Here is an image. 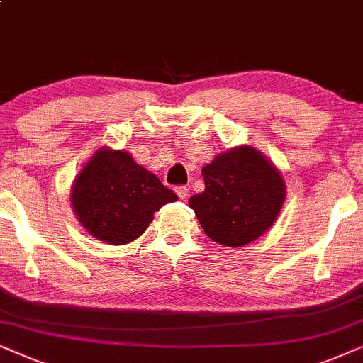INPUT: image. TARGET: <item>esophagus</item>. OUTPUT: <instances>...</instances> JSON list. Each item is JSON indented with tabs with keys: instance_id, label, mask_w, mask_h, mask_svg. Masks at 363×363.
<instances>
[{
	"instance_id": "1",
	"label": "esophagus",
	"mask_w": 363,
	"mask_h": 363,
	"mask_svg": "<svg viewBox=\"0 0 363 363\" xmlns=\"http://www.w3.org/2000/svg\"><path fill=\"white\" fill-rule=\"evenodd\" d=\"M174 191H176L179 199H186L187 194H189V189H187L186 186H176V187H174Z\"/></svg>"
}]
</instances>
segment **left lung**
<instances>
[{"mask_svg": "<svg viewBox=\"0 0 363 363\" xmlns=\"http://www.w3.org/2000/svg\"><path fill=\"white\" fill-rule=\"evenodd\" d=\"M206 189L189 199L207 238L242 247L262 235L282 209L286 186L277 169L249 146L219 154L202 167Z\"/></svg>", "mask_w": 363, "mask_h": 363, "instance_id": "obj_1", "label": "left lung"}]
</instances>
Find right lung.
Instances as JSON below:
<instances>
[{"label":"right lung","mask_w":363,"mask_h":363,"mask_svg":"<svg viewBox=\"0 0 363 363\" xmlns=\"http://www.w3.org/2000/svg\"><path fill=\"white\" fill-rule=\"evenodd\" d=\"M177 196L125 151L99 149L76 177L71 202L77 220L103 242L123 245Z\"/></svg>","instance_id":"obj_1"}]
</instances>
